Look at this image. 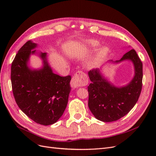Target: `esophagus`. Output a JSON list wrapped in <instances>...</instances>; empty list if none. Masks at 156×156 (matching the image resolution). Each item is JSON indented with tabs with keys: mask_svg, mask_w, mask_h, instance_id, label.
<instances>
[{
	"mask_svg": "<svg viewBox=\"0 0 156 156\" xmlns=\"http://www.w3.org/2000/svg\"><path fill=\"white\" fill-rule=\"evenodd\" d=\"M87 83L88 79L87 75L81 71H79L74 74L70 84L72 88H76L79 87L86 85Z\"/></svg>",
	"mask_w": 156,
	"mask_h": 156,
	"instance_id": "obj_1",
	"label": "esophagus"
}]
</instances>
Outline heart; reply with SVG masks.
I'll use <instances>...</instances> for the list:
<instances>
[{"label": "heart", "instance_id": "1", "mask_svg": "<svg viewBox=\"0 0 156 156\" xmlns=\"http://www.w3.org/2000/svg\"><path fill=\"white\" fill-rule=\"evenodd\" d=\"M100 45L99 42L94 40H83L80 43V46L82 49H95ZM108 54V49L107 47L104 46L99 49L96 53L89 58L86 61V66L90 69L96 68L100 66L103 62V61L105 59Z\"/></svg>", "mask_w": 156, "mask_h": 156}]
</instances>
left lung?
I'll use <instances>...</instances> for the list:
<instances>
[{
  "label": "left lung",
  "instance_id": "obj_1",
  "mask_svg": "<svg viewBox=\"0 0 156 156\" xmlns=\"http://www.w3.org/2000/svg\"><path fill=\"white\" fill-rule=\"evenodd\" d=\"M124 61L133 64L134 75L128 83L122 87L115 85L105 76L103 67L90 70L88 73L91 81L88 87V107L99 120L111 122L119 120L133 108L139 100L142 89L143 63L136 51L131 49L120 60H110L106 64Z\"/></svg>",
  "mask_w": 156,
  "mask_h": 156
}]
</instances>
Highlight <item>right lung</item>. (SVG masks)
<instances>
[{"instance_id":"right-lung-1","label":"right lung","mask_w":156,"mask_h":156,"mask_svg":"<svg viewBox=\"0 0 156 156\" xmlns=\"http://www.w3.org/2000/svg\"><path fill=\"white\" fill-rule=\"evenodd\" d=\"M37 44L27 41L19 50L11 68L14 98L20 109L37 124L49 126L57 122L66 108L72 77L53 73L48 53L37 51ZM38 55L42 66L34 69L29 66L30 56Z\"/></svg>"}]
</instances>
